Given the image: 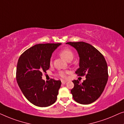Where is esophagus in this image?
Masks as SVG:
<instances>
[{"instance_id":"obj_1","label":"esophagus","mask_w":124,"mask_h":124,"mask_svg":"<svg viewBox=\"0 0 124 124\" xmlns=\"http://www.w3.org/2000/svg\"><path fill=\"white\" fill-rule=\"evenodd\" d=\"M61 82H62V84H64L66 83V81H65V80H61Z\"/></svg>"}]
</instances>
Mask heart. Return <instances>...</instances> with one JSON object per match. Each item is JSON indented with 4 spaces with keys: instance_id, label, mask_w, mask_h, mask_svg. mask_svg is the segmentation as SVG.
<instances>
[{
    "instance_id": "heart-1",
    "label": "heart",
    "mask_w": 124,
    "mask_h": 124,
    "mask_svg": "<svg viewBox=\"0 0 124 124\" xmlns=\"http://www.w3.org/2000/svg\"><path fill=\"white\" fill-rule=\"evenodd\" d=\"M60 55L63 58H64V60L67 61L70 59H72L73 57H74V54H73L72 52L70 49L68 48H65L62 50L60 52ZM50 63L52 64L51 61H50ZM67 73V72H63V71H60V72H58V76H60L62 78H66Z\"/></svg>"
}]
</instances>
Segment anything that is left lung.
Wrapping results in <instances>:
<instances>
[{"mask_svg":"<svg viewBox=\"0 0 124 124\" xmlns=\"http://www.w3.org/2000/svg\"><path fill=\"white\" fill-rule=\"evenodd\" d=\"M74 47L79 55V68L75 73L78 76L85 75L86 79L80 83L72 81L74 87L71 90L72 97L76 102L88 104L99 98L107 84L108 74L105 58L96 48L88 43L68 42Z\"/></svg>","mask_w":124,"mask_h":124,"instance_id":"left-lung-1","label":"left lung"}]
</instances>
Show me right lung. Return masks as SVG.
Instances as JSON below:
<instances>
[{
  "instance_id": "1",
  "label": "right lung",
  "mask_w": 124,
  "mask_h": 124,
  "mask_svg": "<svg viewBox=\"0 0 124 124\" xmlns=\"http://www.w3.org/2000/svg\"><path fill=\"white\" fill-rule=\"evenodd\" d=\"M61 43L35 45L21 55L17 62L16 80L22 93L30 102L44 107L55 102L61 80L50 79L45 82L43 72L49 69L53 52Z\"/></svg>"
}]
</instances>
